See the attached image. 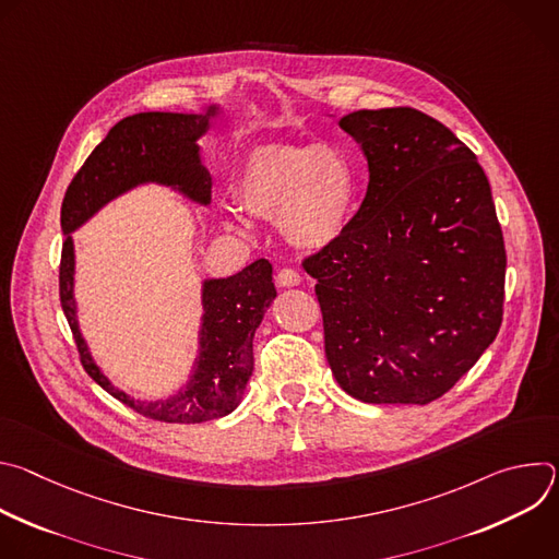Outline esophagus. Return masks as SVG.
I'll return each instance as SVG.
<instances>
[{
    "label": "esophagus",
    "mask_w": 559,
    "mask_h": 559,
    "mask_svg": "<svg viewBox=\"0 0 559 559\" xmlns=\"http://www.w3.org/2000/svg\"><path fill=\"white\" fill-rule=\"evenodd\" d=\"M300 283V274L292 267H283L276 272V285L278 287H294Z\"/></svg>",
    "instance_id": "1"
}]
</instances>
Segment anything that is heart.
<instances>
[{"mask_svg":"<svg viewBox=\"0 0 559 559\" xmlns=\"http://www.w3.org/2000/svg\"><path fill=\"white\" fill-rule=\"evenodd\" d=\"M231 197L248 214L276 221L298 252H321L345 231L356 197L347 156L328 143H270L250 150L236 168ZM225 225L243 231L236 212Z\"/></svg>","mask_w":559,"mask_h":559,"instance_id":"1","label":"heart"}]
</instances>
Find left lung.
Wrapping results in <instances>:
<instances>
[{
	"label": "left lung",
	"mask_w": 559,
	"mask_h": 559,
	"mask_svg": "<svg viewBox=\"0 0 559 559\" xmlns=\"http://www.w3.org/2000/svg\"><path fill=\"white\" fill-rule=\"evenodd\" d=\"M369 168L336 241L302 261L316 278L336 382L369 405H427L502 325L507 252L475 154L414 108L345 115Z\"/></svg>",
	"instance_id": "1"
}]
</instances>
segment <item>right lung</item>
Segmentation results:
<instances>
[{
    "instance_id": "right-lung-1",
    "label": "right lung",
    "mask_w": 559,
    "mask_h": 559,
    "mask_svg": "<svg viewBox=\"0 0 559 559\" xmlns=\"http://www.w3.org/2000/svg\"><path fill=\"white\" fill-rule=\"evenodd\" d=\"M216 115L218 106H210L203 115L139 112L121 119L74 175L61 203L66 241L59 265V296L79 358L88 376L119 403L158 423H207L241 405L246 384L254 371V332L276 298L272 265L259 259L234 276L205 278L201 289L199 356L190 380L162 401H134L108 380L79 330L72 231L106 203L143 183L168 186L199 205H210L212 177L201 164L197 141L210 130Z\"/></svg>"
}]
</instances>
